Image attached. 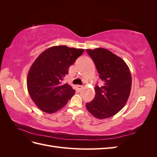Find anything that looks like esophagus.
<instances>
[{
    "instance_id": "34e87169",
    "label": "esophagus",
    "mask_w": 157,
    "mask_h": 157,
    "mask_svg": "<svg viewBox=\"0 0 157 157\" xmlns=\"http://www.w3.org/2000/svg\"><path fill=\"white\" fill-rule=\"evenodd\" d=\"M76 88H77V90L78 92H79L80 90H81V88H82V86H81V85H77V86H76Z\"/></svg>"
}]
</instances>
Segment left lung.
<instances>
[{"instance_id":"1","label":"left lung","mask_w":157,"mask_h":157,"mask_svg":"<svg viewBox=\"0 0 157 157\" xmlns=\"http://www.w3.org/2000/svg\"><path fill=\"white\" fill-rule=\"evenodd\" d=\"M96 65L103 85L95 86L96 95L86 103L88 111L99 119L111 117L124 107L132 86L130 71L121 58L105 48L86 50Z\"/></svg>"}]
</instances>
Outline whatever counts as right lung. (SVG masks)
Masks as SVG:
<instances>
[{
    "instance_id": "1",
    "label": "right lung",
    "mask_w": 157,
    "mask_h": 157,
    "mask_svg": "<svg viewBox=\"0 0 157 157\" xmlns=\"http://www.w3.org/2000/svg\"><path fill=\"white\" fill-rule=\"evenodd\" d=\"M84 49L57 46L46 50L33 63L27 75L28 92L41 111L53 113L63 107L75 90L63 80Z\"/></svg>"
}]
</instances>
